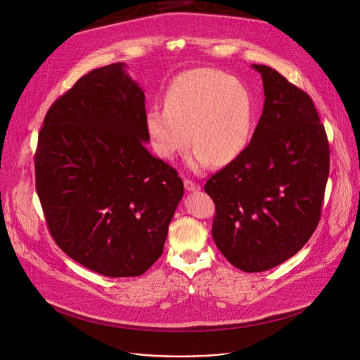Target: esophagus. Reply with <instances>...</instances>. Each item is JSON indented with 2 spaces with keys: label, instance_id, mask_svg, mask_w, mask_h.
I'll return each instance as SVG.
<instances>
[{
  "label": "esophagus",
  "instance_id": "1",
  "mask_svg": "<svg viewBox=\"0 0 360 360\" xmlns=\"http://www.w3.org/2000/svg\"><path fill=\"white\" fill-rule=\"evenodd\" d=\"M184 185H185V189H186L188 192H195V191H199V189H200V186H199L198 184H195V182L189 181V179H185V181H184Z\"/></svg>",
  "mask_w": 360,
  "mask_h": 360
}]
</instances>
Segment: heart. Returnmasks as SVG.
Instances as JSON below:
<instances>
[{
  "instance_id": "b5f03b06",
  "label": "heart",
  "mask_w": 360,
  "mask_h": 360,
  "mask_svg": "<svg viewBox=\"0 0 360 360\" xmlns=\"http://www.w3.org/2000/svg\"><path fill=\"white\" fill-rule=\"evenodd\" d=\"M165 108L145 114L152 149L162 160H174L192 142L188 165L193 171L211 161L226 165L246 149L255 125V102L249 88L215 68L179 74L164 96Z\"/></svg>"
}]
</instances>
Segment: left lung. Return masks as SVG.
I'll return each mask as SVG.
<instances>
[{
  "label": "left lung",
  "instance_id": "left-lung-1",
  "mask_svg": "<svg viewBox=\"0 0 360 360\" xmlns=\"http://www.w3.org/2000/svg\"><path fill=\"white\" fill-rule=\"evenodd\" d=\"M264 111L250 143L205 185L215 202L212 238L243 272L292 258L321 218L329 142L311 96L266 65Z\"/></svg>",
  "mask_w": 360,
  "mask_h": 360
}]
</instances>
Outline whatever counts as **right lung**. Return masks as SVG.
Wrapping results in <instances>:
<instances>
[{
  "label": "right lung",
  "mask_w": 360,
  "mask_h": 360,
  "mask_svg": "<svg viewBox=\"0 0 360 360\" xmlns=\"http://www.w3.org/2000/svg\"><path fill=\"white\" fill-rule=\"evenodd\" d=\"M145 114L142 88L117 63L79 78L38 135L35 185L51 235L110 278L155 264L184 196L178 172L145 148Z\"/></svg>",
  "instance_id": "1"
}]
</instances>
